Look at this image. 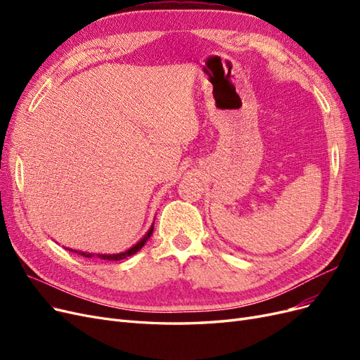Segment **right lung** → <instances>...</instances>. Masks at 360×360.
I'll use <instances>...</instances> for the list:
<instances>
[{
	"instance_id": "right-lung-1",
	"label": "right lung",
	"mask_w": 360,
	"mask_h": 360,
	"mask_svg": "<svg viewBox=\"0 0 360 360\" xmlns=\"http://www.w3.org/2000/svg\"><path fill=\"white\" fill-rule=\"evenodd\" d=\"M153 226H155V222L151 224L150 230L146 233V236H144L143 238H141V240H139L136 245H134L132 248H129L127 250H124V252H120V254H90V252H82V250H75V249H70V248H66V249H68V250H72V252H75V254H79V255H82V257H85V258H91V257H94V255H96L97 258H101V259H108V261H120V259H124V258H127V257H130V255L136 254L138 250L146 245V242L148 240L150 236L153 234Z\"/></svg>"
}]
</instances>
